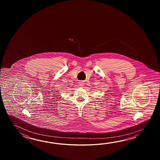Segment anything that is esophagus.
<instances>
[{"instance_id": "obj_1", "label": "esophagus", "mask_w": 160, "mask_h": 160, "mask_svg": "<svg viewBox=\"0 0 160 160\" xmlns=\"http://www.w3.org/2000/svg\"><path fill=\"white\" fill-rule=\"evenodd\" d=\"M79 83H80V85H81V86H82V85H83V83H82V82H80Z\"/></svg>"}]
</instances>
